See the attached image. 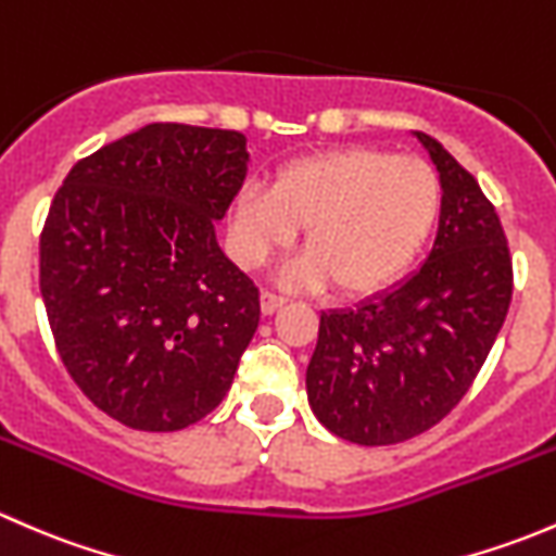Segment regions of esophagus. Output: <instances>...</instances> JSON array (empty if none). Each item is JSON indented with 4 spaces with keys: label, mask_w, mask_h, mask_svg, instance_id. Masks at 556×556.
Returning <instances> with one entry per match:
<instances>
[{
    "label": "esophagus",
    "mask_w": 556,
    "mask_h": 556,
    "mask_svg": "<svg viewBox=\"0 0 556 556\" xmlns=\"http://www.w3.org/2000/svg\"><path fill=\"white\" fill-rule=\"evenodd\" d=\"M285 295H279V293H271V290H263L261 293V312L263 314H274L279 309V306H285Z\"/></svg>",
    "instance_id": "obj_1"
}]
</instances>
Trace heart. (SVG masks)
<instances>
[{
    "mask_svg": "<svg viewBox=\"0 0 556 556\" xmlns=\"http://www.w3.org/2000/svg\"><path fill=\"white\" fill-rule=\"evenodd\" d=\"M441 182L419 159L371 148L306 155L282 166L271 190L250 185L233 201V247L244 266H261L304 226L306 255L288 282L371 293L390 285L435 226Z\"/></svg>",
    "mask_w": 556,
    "mask_h": 556,
    "instance_id": "b5f03b06",
    "label": "heart"
}]
</instances>
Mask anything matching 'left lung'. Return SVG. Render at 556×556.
I'll return each instance as SVG.
<instances>
[{"label":"left lung","instance_id":"left-lung-1","mask_svg":"<svg viewBox=\"0 0 556 556\" xmlns=\"http://www.w3.org/2000/svg\"><path fill=\"white\" fill-rule=\"evenodd\" d=\"M414 134L444 190L433 250L395 288L319 314L306 368L314 417L361 446L401 444L439 425L470 390L511 304L495 206L444 144Z\"/></svg>","mask_w":556,"mask_h":556}]
</instances>
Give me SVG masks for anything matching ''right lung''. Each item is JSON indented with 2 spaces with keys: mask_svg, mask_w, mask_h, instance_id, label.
Segmentation results:
<instances>
[{
  "mask_svg": "<svg viewBox=\"0 0 556 556\" xmlns=\"http://www.w3.org/2000/svg\"><path fill=\"white\" fill-rule=\"evenodd\" d=\"M239 131L150 123L77 161L39 237L66 371L134 430L199 422L231 390L261 293L217 244L247 177Z\"/></svg>",
  "mask_w": 556,
  "mask_h": 556,
  "instance_id": "1",
  "label": "right lung"
}]
</instances>
